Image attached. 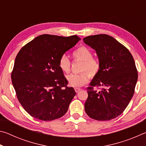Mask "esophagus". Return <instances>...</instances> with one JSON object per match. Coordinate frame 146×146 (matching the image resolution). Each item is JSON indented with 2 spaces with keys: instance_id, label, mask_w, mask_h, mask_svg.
Here are the masks:
<instances>
[{
  "instance_id": "obj_1",
  "label": "esophagus",
  "mask_w": 146,
  "mask_h": 146,
  "mask_svg": "<svg viewBox=\"0 0 146 146\" xmlns=\"http://www.w3.org/2000/svg\"><path fill=\"white\" fill-rule=\"evenodd\" d=\"M81 90L80 88H75V91H76V93H78L79 91H80Z\"/></svg>"
}]
</instances>
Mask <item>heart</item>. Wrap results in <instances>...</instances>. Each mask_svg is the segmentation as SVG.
I'll list each match as a JSON object with an SVG mask.
<instances>
[{"mask_svg":"<svg viewBox=\"0 0 146 146\" xmlns=\"http://www.w3.org/2000/svg\"><path fill=\"white\" fill-rule=\"evenodd\" d=\"M73 56L75 60L82 62L81 71H87L78 74H71L67 76L69 84L74 88L82 87L88 83L90 75L95 76L100 70L99 62L93 58V53L86 46H80L76 48L73 52ZM58 66L64 73H68L71 70V62L67 56L63 55L58 60Z\"/></svg>","mask_w":146,"mask_h":146,"instance_id":"b5f03b06","label":"heart"}]
</instances>
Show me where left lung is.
<instances>
[{
  "label": "left lung",
  "mask_w": 146,
  "mask_h": 146,
  "mask_svg": "<svg viewBox=\"0 0 146 146\" xmlns=\"http://www.w3.org/2000/svg\"><path fill=\"white\" fill-rule=\"evenodd\" d=\"M95 49L100 70L87 88L84 109L89 117L97 120H110L122 114L135 92L137 70L129 51L112 36L95 35L83 38ZM102 87L100 91L94 87Z\"/></svg>",
  "instance_id": "obj_1"
}]
</instances>
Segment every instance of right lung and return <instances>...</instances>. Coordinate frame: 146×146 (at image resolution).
I'll return each mask as SVG.
<instances>
[{"label": "right lung", "instance_id": "add662e5", "mask_svg": "<svg viewBox=\"0 0 146 146\" xmlns=\"http://www.w3.org/2000/svg\"><path fill=\"white\" fill-rule=\"evenodd\" d=\"M80 38L42 35L21 48L11 73L17 98L31 117L51 121L66 114L76 95L58 66L62 55Z\"/></svg>", "mask_w": 146, "mask_h": 146}]
</instances>
